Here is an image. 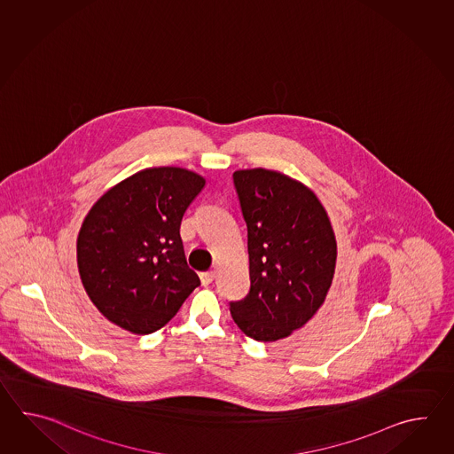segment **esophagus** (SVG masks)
Masks as SVG:
<instances>
[{
  "label": "esophagus",
  "instance_id": "1",
  "mask_svg": "<svg viewBox=\"0 0 454 454\" xmlns=\"http://www.w3.org/2000/svg\"><path fill=\"white\" fill-rule=\"evenodd\" d=\"M214 278H215V272L214 270H204L200 274V279L203 282V286H209L211 282H213Z\"/></svg>",
  "mask_w": 454,
  "mask_h": 454
}]
</instances>
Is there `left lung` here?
<instances>
[{
	"label": "left lung",
	"instance_id": "obj_1",
	"mask_svg": "<svg viewBox=\"0 0 454 454\" xmlns=\"http://www.w3.org/2000/svg\"><path fill=\"white\" fill-rule=\"evenodd\" d=\"M233 184L248 231L250 292L231 318L254 340L290 336L313 318L333 284L338 245L317 194L287 175L237 170Z\"/></svg>",
	"mask_w": 454,
	"mask_h": 454
}]
</instances>
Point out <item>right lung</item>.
I'll list each match as a JSON object with an SVG mask.
<instances>
[{"instance_id":"obj_1","label":"right lung","mask_w":454,"mask_h":454,"mask_svg":"<svg viewBox=\"0 0 454 454\" xmlns=\"http://www.w3.org/2000/svg\"><path fill=\"white\" fill-rule=\"evenodd\" d=\"M206 184L180 167H154L110 188L77 235V268L108 321L151 334L174 318L200 278L184 258L180 223Z\"/></svg>"}]
</instances>
